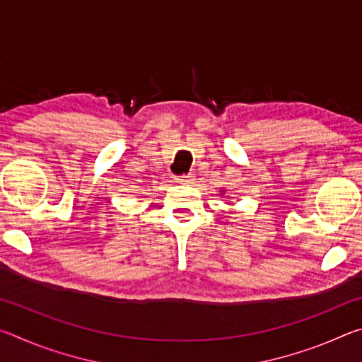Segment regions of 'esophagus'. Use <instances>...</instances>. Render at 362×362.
Returning <instances> with one entry per match:
<instances>
[{"label":"esophagus","instance_id":"esophagus-1","mask_svg":"<svg viewBox=\"0 0 362 362\" xmlns=\"http://www.w3.org/2000/svg\"><path fill=\"white\" fill-rule=\"evenodd\" d=\"M177 182H180V183H189L193 180V174H185V175H180V177H177L175 179Z\"/></svg>","mask_w":362,"mask_h":362}]
</instances>
